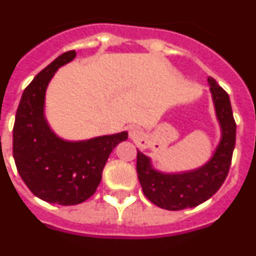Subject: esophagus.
Instances as JSON below:
<instances>
[{
    "label": "esophagus",
    "mask_w": 256,
    "mask_h": 256,
    "mask_svg": "<svg viewBox=\"0 0 256 256\" xmlns=\"http://www.w3.org/2000/svg\"><path fill=\"white\" fill-rule=\"evenodd\" d=\"M128 134L132 138H138L139 135L142 134V128H138V126H132L130 130H128Z\"/></svg>",
    "instance_id": "34e87169"
}]
</instances>
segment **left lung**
I'll list each match as a JSON object with an SVG mask.
<instances>
[{"label": "left lung", "mask_w": 256, "mask_h": 256, "mask_svg": "<svg viewBox=\"0 0 256 256\" xmlns=\"http://www.w3.org/2000/svg\"><path fill=\"white\" fill-rule=\"evenodd\" d=\"M216 116L220 122L221 139L214 156L203 166L184 173H162L152 168L151 158L138 151L136 172L142 190L158 207L180 211L208 200L224 184L230 168L236 146V121L230 98L214 78L208 76Z\"/></svg>", "instance_id": "left-lung-1"}]
</instances>
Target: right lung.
<instances>
[{"label":"right lung","instance_id":"1","mask_svg":"<svg viewBox=\"0 0 256 256\" xmlns=\"http://www.w3.org/2000/svg\"><path fill=\"white\" fill-rule=\"evenodd\" d=\"M68 50L49 64L26 87L12 128V154L19 176L42 200L61 206L83 203L95 194L113 148L128 132L80 142L58 138L44 116L45 91L54 72L75 58Z\"/></svg>","mask_w":256,"mask_h":256}]
</instances>
